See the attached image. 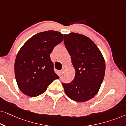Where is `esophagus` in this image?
Here are the masks:
<instances>
[{"label":"esophagus","instance_id":"34e87169","mask_svg":"<svg viewBox=\"0 0 126 126\" xmlns=\"http://www.w3.org/2000/svg\"><path fill=\"white\" fill-rule=\"evenodd\" d=\"M63 72H64V69H62L61 71H60V74L62 75V74H63Z\"/></svg>","mask_w":126,"mask_h":126}]
</instances>
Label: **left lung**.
I'll return each instance as SVG.
<instances>
[{"instance_id":"obj_1","label":"left lung","mask_w":126,"mask_h":126,"mask_svg":"<svg viewBox=\"0 0 126 126\" xmlns=\"http://www.w3.org/2000/svg\"><path fill=\"white\" fill-rule=\"evenodd\" d=\"M64 44L71 56L75 76L70 83H62L70 99L84 102L97 94L105 75L104 59L99 48L84 35L72 32L64 35Z\"/></svg>"}]
</instances>
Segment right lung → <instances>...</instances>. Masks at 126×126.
<instances>
[{
    "instance_id": "right-lung-1",
    "label": "right lung",
    "mask_w": 126,
    "mask_h": 126,
    "mask_svg": "<svg viewBox=\"0 0 126 126\" xmlns=\"http://www.w3.org/2000/svg\"><path fill=\"white\" fill-rule=\"evenodd\" d=\"M63 39L60 32L45 31L30 38L22 46L15 59L14 70L18 87L26 95H40L59 79L50 55Z\"/></svg>"
}]
</instances>
